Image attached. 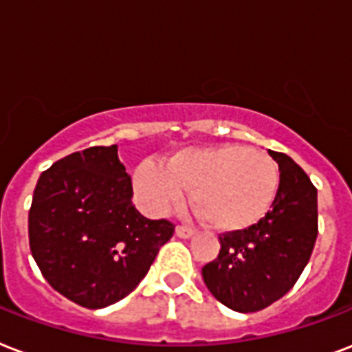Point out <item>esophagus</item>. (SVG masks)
Segmentation results:
<instances>
[{
  "label": "esophagus",
  "mask_w": 352,
  "mask_h": 352,
  "mask_svg": "<svg viewBox=\"0 0 352 352\" xmlns=\"http://www.w3.org/2000/svg\"><path fill=\"white\" fill-rule=\"evenodd\" d=\"M176 235L182 236V239H189V236L195 235V230L189 228V226H178L176 228Z\"/></svg>",
  "instance_id": "1"
}]
</instances>
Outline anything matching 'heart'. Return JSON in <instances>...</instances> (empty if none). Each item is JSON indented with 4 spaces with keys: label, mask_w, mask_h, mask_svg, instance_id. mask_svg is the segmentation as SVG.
Segmentation results:
<instances>
[{
    "label": "heart",
    "mask_w": 352,
    "mask_h": 352,
    "mask_svg": "<svg viewBox=\"0 0 352 352\" xmlns=\"http://www.w3.org/2000/svg\"><path fill=\"white\" fill-rule=\"evenodd\" d=\"M279 187L274 160L242 145L184 148L163 165L143 160L133 170V189L148 214L162 217L192 190V206L220 231L246 230L264 219Z\"/></svg>",
    "instance_id": "heart-1"
}]
</instances>
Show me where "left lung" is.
I'll list each match as a JSON object with an SVG mask.
<instances>
[{
  "instance_id": "1",
  "label": "left lung",
  "mask_w": 352,
  "mask_h": 352,
  "mask_svg": "<svg viewBox=\"0 0 352 352\" xmlns=\"http://www.w3.org/2000/svg\"><path fill=\"white\" fill-rule=\"evenodd\" d=\"M279 187L263 220L219 236V257L201 268L209 292L236 312H257L280 299L303 274L318 236V190L283 152Z\"/></svg>"
}]
</instances>
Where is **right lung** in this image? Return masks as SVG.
Segmentation results:
<instances>
[{"instance_id":"add662e5","label":"right lung","mask_w":352,"mask_h":352,"mask_svg":"<svg viewBox=\"0 0 352 352\" xmlns=\"http://www.w3.org/2000/svg\"><path fill=\"white\" fill-rule=\"evenodd\" d=\"M132 195L117 145L73 152L38 178L29 246L45 280L73 303L104 309L126 298L173 236V222L145 219Z\"/></svg>"}]
</instances>
